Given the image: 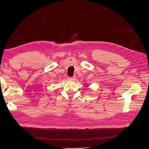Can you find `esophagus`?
Returning <instances> with one entry per match:
<instances>
[{
    "mask_svg": "<svg viewBox=\"0 0 149 149\" xmlns=\"http://www.w3.org/2000/svg\"><path fill=\"white\" fill-rule=\"evenodd\" d=\"M69 79L72 80V81H74V80H75V77H70V78H69Z\"/></svg>",
    "mask_w": 149,
    "mask_h": 149,
    "instance_id": "obj_1",
    "label": "esophagus"
}]
</instances>
